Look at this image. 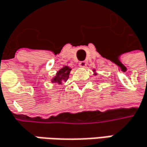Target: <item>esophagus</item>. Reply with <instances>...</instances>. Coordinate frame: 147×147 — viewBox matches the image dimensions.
I'll list each match as a JSON object with an SVG mask.
<instances>
[{"instance_id":"esophagus-1","label":"esophagus","mask_w":147,"mask_h":147,"mask_svg":"<svg viewBox=\"0 0 147 147\" xmlns=\"http://www.w3.org/2000/svg\"><path fill=\"white\" fill-rule=\"evenodd\" d=\"M87 65V63H86V61H80L79 62V65L81 66V67H85V66H86Z\"/></svg>"}]
</instances>
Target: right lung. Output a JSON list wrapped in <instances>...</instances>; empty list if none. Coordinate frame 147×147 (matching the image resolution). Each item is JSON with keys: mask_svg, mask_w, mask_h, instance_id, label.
<instances>
[{"mask_svg": "<svg viewBox=\"0 0 147 147\" xmlns=\"http://www.w3.org/2000/svg\"><path fill=\"white\" fill-rule=\"evenodd\" d=\"M71 71V69L69 68L68 66H64L56 73V76L52 79L51 82L58 83V84H61L62 81H66L68 79Z\"/></svg>", "mask_w": 147, "mask_h": 147, "instance_id": "add662e5", "label": "right lung"}]
</instances>
